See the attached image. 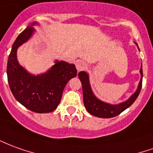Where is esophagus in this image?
<instances>
[{"label":"esophagus","instance_id":"34e87169","mask_svg":"<svg viewBox=\"0 0 153 153\" xmlns=\"http://www.w3.org/2000/svg\"><path fill=\"white\" fill-rule=\"evenodd\" d=\"M87 67L86 64L82 60H79L76 62V68L78 71H81V70H84L85 68Z\"/></svg>","mask_w":153,"mask_h":153}]
</instances>
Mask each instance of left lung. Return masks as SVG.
<instances>
[{
    "mask_svg": "<svg viewBox=\"0 0 153 153\" xmlns=\"http://www.w3.org/2000/svg\"><path fill=\"white\" fill-rule=\"evenodd\" d=\"M140 74H141V79H140L139 84L136 92L129 98L128 100L121 103H118L116 105L109 104L99 100L95 97L94 93L92 91L90 84H89V79L88 74L84 71H81L79 73V78L82 83L83 87V96H84V103L85 108L92 115L99 117H103V118H109V117H115L120 114L122 112H123L125 109L132 105L139 95L141 88H142V84H143V68L141 66L140 69Z\"/></svg>",
    "mask_w": 153,
    "mask_h": 153,
    "instance_id": "obj_1",
    "label": "left lung"
}]
</instances>
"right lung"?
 I'll list each match as a JSON object with an SVG mask.
<instances>
[{"mask_svg":"<svg viewBox=\"0 0 153 153\" xmlns=\"http://www.w3.org/2000/svg\"><path fill=\"white\" fill-rule=\"evenodd\" d=\"M35 22L25 29L12 45L7 62V79L11 93L17 101L30 111L38 114L51 113L58 107L66 84L77 75L73 64L55 61L46 73L34 75L20 65L16 52L20 45L26 42L35 31Z\"/></svg>","mask_w":153,"mask_h":153,"instance_id":"add662e5","label":"right lung"}]
</instances>
